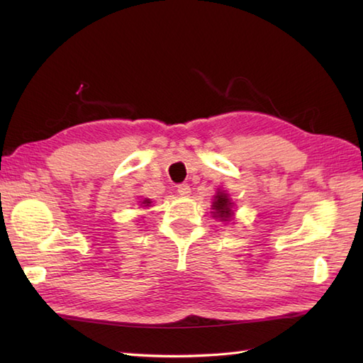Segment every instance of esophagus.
Segmentation results:
<instances>
[{
    "label": "esophagus",
    "mask_w": 363,
    "mask_h": 363,
    "mask_svg": "<svg viewBox=\"0 0 363 363\" xmlns=\"http://www.w3.org/2000/svg\"><path fill=\"white\" fill-rule=\"evenodd\" d=\"M190 191H191V189L189 184H179V186H177V194H179L181 196H189Z\"/></svg>",
    "instance_id": "esophagus-1"
}]
</instances>
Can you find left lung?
Here are the masks:
<instances>
[{"label": "left lung", "instance_id": "left-lung-1", "mask_svg": "<svg viewBox=\"0 0 363 363\" xmlns=\"http://www.w3.org/2000/svg\"><path fill=\"white\" fill-rule=\"evenodd\" d=\"M211 213L215 220H220L225 225L234 220V201L228 191L223 190L221 187L215 191Z\"/></svg>", "mask_w": 363, "mask_h": 363}]
</instances>
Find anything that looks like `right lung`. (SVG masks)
<instances>
[{"label":"right lung","mask_w":363,"mask_h":363,"mask_svg":"<svg viewBox=\"0 0 363 363\" xmlns=\"http://www.w3.org/2000/svg\"><path fill=\"white\" fill-rule=\"evenodd\" d=\"M138 204H140V206L143 207V209H148V207H151L152 201H151V199H150V198H145V199H143V201H138Z\"/></svg>","instance_id":"obj_1"}]
</instances>
